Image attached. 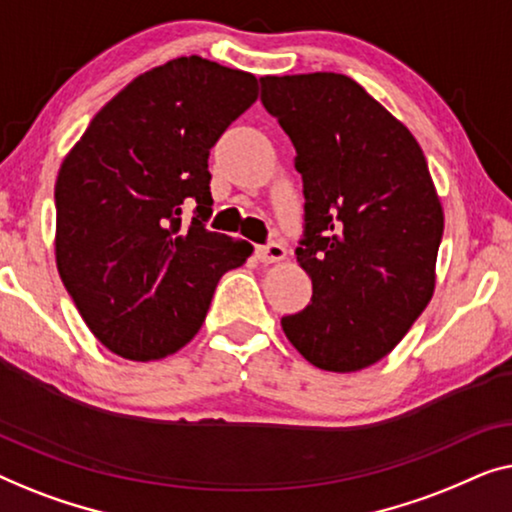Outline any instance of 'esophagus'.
I'll return each instance as SVG.
<instances>
[{
    "label": "esophagus",
    "instance_id": "34e87169",
    "mask_svg": "<svg viewBox=\"0 0 512 512\" xmlns=\"http://www.w3.org/2000/svg\"><path fill=\"white\" fill-rule=\"evenodd\" d=\"M257 257H259V262H264V264L283 262V259L287 257V250H285V246H280V243H266V246L257 248Z\"/></svg>",
    "mask_w": 512,
    "mask_h": 512
}]
</instances>
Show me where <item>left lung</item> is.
I'll return each mask as SVG.
<instances>
[{
    "instance_id": "8db88e82",
    "label": "left lung",
    "mask_w": 512,
    "mask_h": 512,
    "mask_svg": "<svg viewBox=\"0 0 512 512\" xmlns=\"http://www.w3.org/2000/svg\"><path fill=\"white\" fill-rule=\"evenodd\" d=\"M262 104L297 148L313 280L304 311L280 320L322 371L352 373L397 348L434 297L443 206L427 157L401 120L334 71L262 76Z\"/></svg>"
}]
</instances>
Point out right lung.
<instances>
[{"label": "right lung", "instance_id": "right-lung-1", "mask_svg": "<svg viewBox=\"0 0 512 512\" xmlns=\"http://www.w3.org/2000/svg\"><path fill=\"white\" fill-rule=\"evenodd\" d=\"M257 99V78L199 55L136 76L99 111L55 181V264L115 355H174L206 320L222 273L253 246L208 232V153ZM187 203L198 206L190 226Z\"/></svg>", "mask_w": 512, "mask_h": 512}]
</instances>
